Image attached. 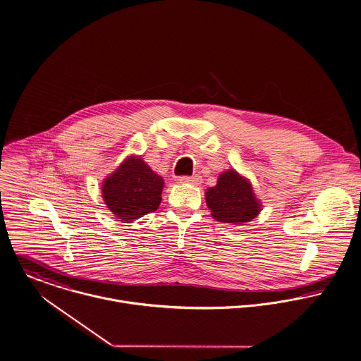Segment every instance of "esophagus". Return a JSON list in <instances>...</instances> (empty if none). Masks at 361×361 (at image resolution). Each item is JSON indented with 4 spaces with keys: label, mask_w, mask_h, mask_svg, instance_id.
I'll return each mask as SVG.
<instances>
[{
    "label": "esophagus",
    "mask_w": 361,
    "mask_h": 361,
    "mask_svg": "<svg viewBox=\"0 0 361 361\" xmlns=\"http://www.w3.org/2000/svg\"><path fill=\"white\" fill-rule=\"evenodd\" d=\"M180 183H190V185H199L200 182V176L195 175V176H180L179 178Z\"/></svg>",
    "instance_id": "34e87169"
}]
</instances>
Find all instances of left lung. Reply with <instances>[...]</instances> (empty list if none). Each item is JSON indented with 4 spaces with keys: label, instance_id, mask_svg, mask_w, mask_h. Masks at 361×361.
Here are the masks:
<instances>
[{
    "label": "left lung",
    "instance_id": "left-lung-1",
    "mask_svg": "<svg viewBox=\"0 0 361 361\" xmlns=\"http://www.w3.org/2000/svg\"><path fill=\"white\" fill-rule=\"evenodd\" d=\"M206 203L214 220L233 226L252 221L262 210L252 183L235 169L220 173L217 185L206 190Z\"/></svg>",
    "mask_w": 361,
    "mask_h": 361
}]
</instances>
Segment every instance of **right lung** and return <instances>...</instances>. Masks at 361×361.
<instances>
[{"mask_svg":"<svg viewBox=\"0 0 361 361\" xmlns=\"http://www.w3.org/2000/svg\"><path fill=\"white\" fill-rule=\"evenodd\" d=\"M162 189V176L155 173L141 157L130 155L105 178L102 197L119 221L130 223L159 207Z\"/></svg>","mask_w":361,"mask_h":361,"instance_id":"1","label":"right lung"}]
</instances>
